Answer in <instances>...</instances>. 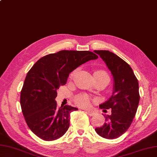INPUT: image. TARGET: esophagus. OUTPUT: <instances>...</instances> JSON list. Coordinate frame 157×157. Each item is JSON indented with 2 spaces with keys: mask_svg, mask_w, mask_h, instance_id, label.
Returning a JSON list of instances; mask_svg holds the SVG:
<instances>
[{
  "mask_svg": "<svg viewBox=\"0 0 157 157\" xmlns=\"http://www.w3.org/2000/svg\"><path fill=\"white\" fill-rule=\"evenodd\" d=\"M86 112H87V114H88L89 116H94V115H95V112H93V111L88 110V111H87Z\"/></svg>",
  "mask_w": 157,
  "mask_h": 157,
  "instance_id": "obj_1",
  "label": "esophagus"
}]
</instances>
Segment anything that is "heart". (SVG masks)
<instances>
[{
    "mask_svg": "<svg viewBox=\"0 0 157 157\" xmlns=\"http://www.w3.org/2000/svg\"><path fill=\"white\" fill-rule=\"evenodd\" d=\"M76 72V70H74L71 73L70 75V78H73ZM94 75H98V76H103V77H108L109 76L106 72L104 70H98L94 71ZM90 101L91 98L90 97L85 94H79V95L76 96L74 98V102L76 105L80 107V108H88L90 105Z\"/></svg>",
    "mask_w": 157,
    "mask_h": 157,
    "instance_id": "b5f03b06",
    "label": "heart"
}]
</instances>
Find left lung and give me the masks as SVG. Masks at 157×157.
<instances>
[{
  "label": "left lung",
  "instance_id": "left-lung-1",
  "mask_svg": "<svg viewBox=\"0 0 157 157\" xmlns=\"http://www.w3.org/2000/svg\"><path fill=\"white\" fill-rule=\"evenodd\" d=\"M106 64L114 77L112 96L100 105L101 109H111V114L104 116L105 122L95 128L96 132L107 139L118 138L129 128L135 116L140 100L138 79L130 65L114 53L95 50Z\"/></svg>",
  "mask_w": 157,
  "mask_h": 157
}]
</instances>
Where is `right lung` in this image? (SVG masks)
<instances>
[{"instance_id":"add662e5","label":"right lung","mask_w":157,"mask_h":157,"mask_svg":"<svg viewBox=\"0 0 157 157\" xmlns=\"http://www.w3.org/2000/svg\"><path fill=\"white\" fill-rule=\"evenodd\" d=\"M98 57L89 51L62 50L41 57L29 71L20 103L27 124L36 136L51 141L66 132L70 113L78 109L68 105L57 108V91L66 84L71 71Z\"/></svg>"}]
</instances>
